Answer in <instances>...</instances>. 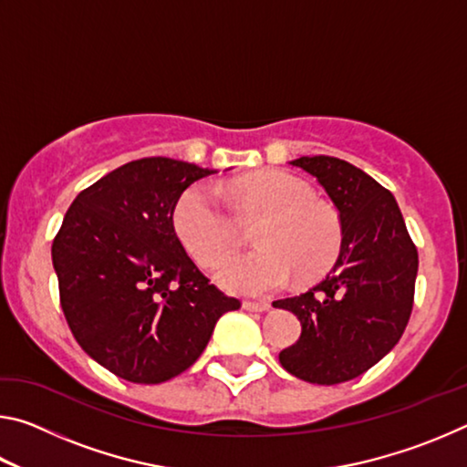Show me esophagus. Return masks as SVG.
<instances>
[{
  "mask_svg": "<svg viewBox=\"0 0 467 467\" xmlns=\"http://www.w3.org/2000/svg\"><path fill=\"white\" fill-rule=\"evenodd\" d=\"M243 309H247L251 313H265V311L272 309V305L270 303H253V300H244Z\"/></svg>",
  "mask_w": 467,
  "mask_h": 467,
  "instance_id": "esophagus-1",
  "label": "esophagus"
}]
</instances>
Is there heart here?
Masks as SVG:
<instances>
[{
    "label": "heart",
    "mask_w": 467,
    "mask_h": 467,
    "mask_svg": "<svg viewBox=\"0 0 467 467\" xmlns=\"http://www.w3.org/2000/svg\"><path fill=\"white\" fill-rule=\"evenodd\" d=\"M234 208L244 220H259L257 251L228 259L218 282L233 295L262 296L300 282L321 278L336 264L344 224L334 205L317 200L313 187L286 171H262L231 185ZM172 226L189 255L216 267L241 247L243 228L208 185H193L179 197Z\"/></svg>",
    "instance_id": "1"
}]
</instances>
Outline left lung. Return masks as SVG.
Segmentation results:
<instances>
[{
	"mask_svg": "<svg viewBox=\"0 0 467 467\" xmlns=\"http://www.w3.org/2000/svg\"><path fill=\"white\" fill-rule=\"evenodd\" d=\"M290 164L326 189L342 216L344 243L317 286L274 303L303 326L280 352V365L303 381L344 383L400 342L414 306L418 251L395 197L365 171L334 156H300Z\"/></svg>",
	"mask_w": 467,
	"mask_h": 467,
	"instance_id": "obj_1",
	"label": "left lung"
}]
</instances>
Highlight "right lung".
<instances>
[{
  "instance_id": "add662e5",
  "label": "right lung",
  "mask_w": 467,
  "mask_h": 467,
  "mask_svg": "<svg viewBox=\"0 0 467 467\" xmlns=\"http://www.w3.org/2000/svg\"><path fill=\"white\" fill-rule=\"evenodd\" d=\"M214 171L172 158L131 161L78 193L55 234L59 300L76 342L131 383H164L208 346L241 303L187 255L172 226L181 193Z\"/></svg>"
}]
</instances>
